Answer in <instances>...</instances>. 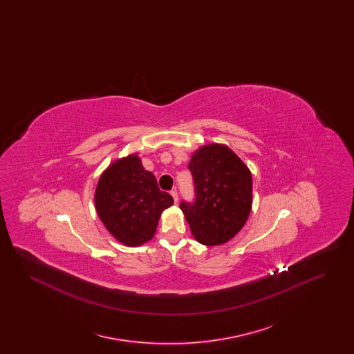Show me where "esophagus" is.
I'll return each mask as SVG.
<instances>
[{"label":"esophagus","mask_w":354,"mask_h":354,"mask_svg":"<svg viewBox=\"0 0 354 354\" xmlns=\"http://www.w3.org/2000/svg\"><path fill=\"white\" fill-rule=\"evenodd\" d=\"M169 194H171V196L174 198V202L178 203V192H176V189H172Z\"/></svg>","instance_id":"1"}]
</instances>
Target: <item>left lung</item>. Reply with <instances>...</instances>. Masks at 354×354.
I'll return each mask as SVG.
<instances>
[{
	"instance_id": "8db88e82",
	"label": "left lung",
	"mask_w": 354,
	"mask_h": 354,
	"mask_svg": "<svg viewBox=\"0 0 354 354\" xmlns=\"http://www.w3.org/2000/svg\"><path fill=\"white\" fill-rule=\"evenodd\" d=\"M192 174V202L182 201L194 237L204 245H219L243 228L252 205V176L227 146L209 145L188 163Z\"/></svg>"
}]
</instances>
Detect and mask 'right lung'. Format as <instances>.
I'll use <instances>...</instances> for the list:
<instances>
[{"label": "right lung", "mask_w": 354, "mask_h": 354, "mask_svg": "<svg viewBox=\"0 0 354 354\" xmlns=\"http://www.w3.org/2000/svg\"><path fill=\"white\" fill-rule=\"evenodd\" d=\"M172 203V196L159 189L155 176L143 169L136 155L106 169L95 191L102 223L111 235L130 247L153 237L159 216Z\"/></svg>", "instance_id": "right-lung-1"}]
</instances>
